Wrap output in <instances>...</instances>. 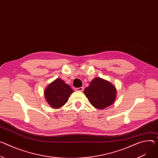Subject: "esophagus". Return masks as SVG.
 Instances as JSON below:
<instances>
[{"mask_svg": "<svg viewBox=\"0 0 158 158\" xmlns=\"http://www.w3.org/2000/svg\"><path fill=\"white\" fill-rule=\"evenodd\" d=\"M83 90H84L83 87H81V88H78L75 89V91H82Z\"/></svg>", "mask_w": 158, "mask_h": 158, "instance_id": "34e87169", "label": "esophagus"}]
</instances>
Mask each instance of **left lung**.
Wrapping results in <instances>:
<instances>
[{"instance_id":"8db88e82","label":"left lung","mask_w":158,"mask_h":158,"mask_svg":"<svg viewBox=\"0 0 158 158\" xmlns=\"http://www.w3.org/2000/svg\"><path fill=\"white\" fill-rule=\"evenodd\" d=\"M84 94L94 108L103 110L113 105L115 101L117 89L110 82L95 77L84 89Z\"/></svg>"}]
</instances>
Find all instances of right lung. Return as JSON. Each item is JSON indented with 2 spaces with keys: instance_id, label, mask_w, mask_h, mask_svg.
<instances>
[{
  "instance_id": "1",
  "label": "right lung",
  "mask_w": 158,
  "mask_h": 158,
  "mask_svg": "<svg viewBox=\"0 0 158 158\" xmlns=\"http://www.w3.org/2000/svg\"><path fill=\"white\" fill-rule=\"evenodd\" d=\"M74 91L69 85L61 79H56L45 88L44 96L47 103L53 108L58 109L68 101Z\"/></svg>"
}]
</instances>
